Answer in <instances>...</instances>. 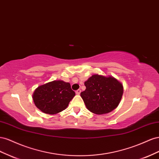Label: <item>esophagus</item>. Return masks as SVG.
Wrapping results in <instances>:
<instances>
[{
    "label": "esophagus",
    "instance_id": "34e87169",
    "mask_svg": "<svg viewBox=\"0 0 159 159\" xmlns=\"http://www.w3.org/2000/svg\"><path fill=\"white\" fill-rule=\"evenodd\" d=\"M81 93V90L80 89H78L77 90H76V94H80Z\"/></svg>",
    "mask_w": 159,
    "mask_h": 159
}]
</instances>
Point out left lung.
Wrapping results in <instances>:
<instances>
[{
  "mask_svg": "<svg viewBox=\"0 0 159 159\" xmlns=\"http://www.w3.org/2000/svg\"><path fill=\"white\" fill-rule=\"evenodd\" d=\"M86 89L80 93L87 109L94 114L111 112L119 105L123 86L114 77L94 75L84 82Z\"/></svg>",
  "mask_w": 159,
  "mask_h": 159,
  "instance_id": "8db88e82",
  "label": "left lung"
}]
</instances>
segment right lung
I'll return each mask as SVG.
<instances>
[{
    "mask_svg": "<svg viewBox=\"0 0 159 159\" xmlns=\"http://www.w3.org/2000/svg\"><path fill=\"white\" fill-rule=\"evenodd\" d=\"M75 96L70 84L63 80H53L35 89L33 94L34 105L42 112L55 115L66 108Z\"/></svg>",
    "mask_w": 159,
    "mask_h": 159,
    "instance_id": "right-lung-1",
    "label": "right lung"
}]
</instances>
